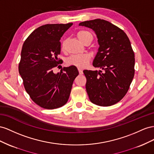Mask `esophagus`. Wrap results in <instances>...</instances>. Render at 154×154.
Segmentation results:
<instances>
[{
    "label": "esophagus",
    "instance_id": "obj_1",
    "mask_svg": "<svg viewBox=\"0 0 154 154\" xmlns=\"http://www.w3.org/2000/svg\"><path fill=\"white\" fill-rule=\"evenodd\" d=\"M78 71H79V73L80 75H82V74H83L82 70L81 68H78Z\"/></svg>",
    "mask_w": 154,
    "mask_h": 154
}]
</instances>
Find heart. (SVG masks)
Instances as JSON below:
<instances>
[{"mask_svg": "<svg viewBox=\"0 0 154 154\" xmlns=\"http://www.w3.org/2000/svg\"><path fill=\"white\" fill-rule=\"evenodd\" d=\"M77 37L79 40L82 43H84L88 40H90L92 41L93 39V35L92 34L86 30H81L77 32ZM62 50H64L66 48V41H63L61 45ZM90 57L88 55H73L67 59L66 63L68 64L73 65L78 68H84L89 63Z\"/></svg>", "mask_w": 154, "mask_h": 154, "instance_id": "obj_1", "label": "heart"}]
</instances>
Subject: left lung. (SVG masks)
Instances as JSON below:
<instances>
[{
	"instance_id": "obj_1",
	"label": "left lung",
	"mask_w": 154,
	"mask_h": 154,
	"mask_svg": "<svg viewBox=\"0 0 154 154\" xmlns=\"http://www.w3.org/2000/svg\"><path fill=\"white\" fill-rule=\"evenodd\" d=\"M79 25L96 34L99 47L93 66L104 71H83L87 94L92 103L112 106L124 97L134 76L135 55L130 41L123 31L107 20L97 19Z\"/></svg>"
}]
</instances>
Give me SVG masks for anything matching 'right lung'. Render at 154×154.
Returning <instances> with one entry per match:
<instances>
[{"mask_svg":"<svg viewBox=\"0 0 154 154\" xmlns=\"http://www.w3.org/2000/svg\"><path fill=\"white\" fill-rule=\"evenodd\" d=\"M73 23L40 26L24 41L19 71L26 92L38 106L58 108L67 103L73 82L79 75L75 66L63 68L58 73L54 68L61 63L60 38Z\"/></svg>","mask_w":154,"mask_h":154,"instance_id":"add662e5","label":"right lung"}]
</instances>
